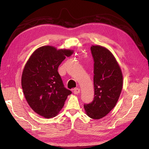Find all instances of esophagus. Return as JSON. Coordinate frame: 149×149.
Segmentation results:
<instances>
[{
  "label": "esophagus",
  "mask_w": 149,
  "mask_h": 149,
  "mask_svg": "<svg viewBox=\"0 0 149 149\" xmlns=\"http://www.w3.org/2000/svg\"><path fill=\"white\" fill-rule=\"evenodd\" d=\"M73 93L75 94H78V93H80V89H79V88H75V89H74Z\"/></svg>",
  "instance_id": "34e87169"
}]
</instances>
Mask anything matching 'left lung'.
Instances as JSON below:
<instances>
[{
    "label": "left lung",
    "mask_w": 149,
    "mask_h": 149,
    "mask_svg": "<svg viewBox=\"0 0 149 149\" xmlns=\"http://www.w3.org/2000/svg\"><path fill=\"white\" fill-rule=\"evenodd\" d=\"M94 59V98L84 104L86 114L91 119L105 117L116 105L123 89V76L114 56L107 48L92 45Z\"/></svg>",
    "instance_id": "1"
}]
</instances>
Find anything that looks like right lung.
<instances>
[{
  "label": "right lung",
  "mask_w": 149,
  "mask_h": 149,
  "mask_svg": "<svg viewBox=\"0 0 149 149\" xmlns=\"http://www.w3.org/2000/svg\"><path fill=\"white\" fill-rule=\"evenodd\" d=\"M73 52L43 46L34 51L24 66L21 84L25 97L33 111L44 118H52L59 114L71 94L64 87L58 68Z\"/></svg>",
  "instance_id": "obj_1"
}]
</instances>
